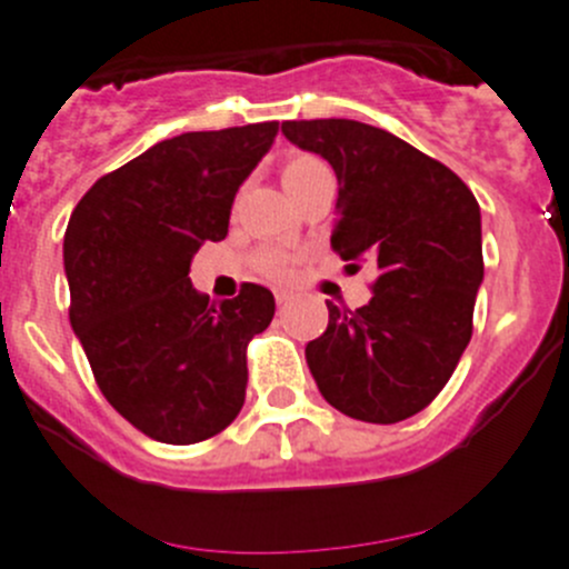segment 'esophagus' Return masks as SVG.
Listing matches in <instances>:
<instances>
[{"label": "esophagus", "instance_id": "esophagus-1", "mask_svg": "<svg viewBox=\"0 0 569 569\" xmlns=\"http://www.w3.org/2000/svg\"><path fill=\"white\" fill-rule=\"evenodd\" d=\"M274 300H278V306H286L291 300V295L289 291H274Z\"/></svg>", "mask_w": 569, "mask_h": 569}]
</instances>
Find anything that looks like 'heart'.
Here are the masks:
<instances>
[{"label":"heart","mask_w":569,"mask_h":569,"mask_svg":"<svg viewBox=\"0 0 569 569\" xmlns=\"http://www.w3.org/2000/svg\"><path fill=\"white\" fill-rule=\"evenodd\" d=\"M325 168L327 164L321 162V159L311 157V153H291V157H286L283 168H280V181H283L286 192L291 194L295 189H300L308 178ZM286 261H289V258H286L283 252H269V256L263 258V267H267L272 274H280L286 269Z\"/></svg>","instance_id":"b5f03b06"}]
</instances>
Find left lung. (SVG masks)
Returning a JSON list of instances; mask_svg holds the SVG:
<instances>
[{
	"label": "left lung",
	"mask_w": 569,
	"mask_h": 569,
	"mask_svg": "<svg viewBox=\"0 0 569 569\" xmlns=\"http://www.w3.org/2000/svg\"><path fill=\"white\" fill-rule=\"evenodd\" d=\"M283 134L336 170L332 250L377 272L369 306L327 302L330 321L306 347L308 369L343 416L405 421L443 391L473 332L485 278L479 203L446 164L377 126L286 120Z\"/></svg>",
	"instance_id": "1"
}]
</instances>
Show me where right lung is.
Returning a JSON list of instances; mask_svg holds the SVG:
<instances>
[{"label": "right lung", "mask_w": 569, "mask_h": 569, "mask_svg": "<svg viewBox=\"0 0 569 569\" xmlns=\"http://www.w3.org/2000/svg\"><path fill=\"white\" fill-rule=\"evenodd\" d=\"M274 134L267 120L157 142L101 176L68 220L73 332L104 399L159 443L214 438L244 405V352L274 317L272 291L244 283L211 302L187 274L200 244L226 239Z\"/></svg>", "instance_id": "right-lung-1"}]
</instances>
